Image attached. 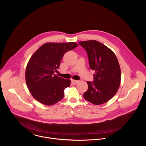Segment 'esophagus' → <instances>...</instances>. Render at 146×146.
I'll return each mask as SVG.
<instances>
[{
  "instance_id": "34e87169",
  "label": "esophagus",
  "mask_w": 146,
  "mask_h": 146,
  "mask_svg": "<svg viewBox=\"0 0 146 146\" xmlns=\"http://www.w3.org/2000/svg\"><path fill=\"white\" fill-rule=\"evenodd\" d=\"M72 82L73 84H77L78 82H79V81L74 80H72Z\"/></svg>"
}]
</instances>
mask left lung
<instances>
[{
  "label": "left lung",
  "mask_w": 146,
  "mask_h": 146,
  "mask_svg": "<svg viewBox=\"0 0 146 146\" xmlns=\"http://www.w3.org/2000/svg\"><path fill=\"white\" fill-rule=\"evenodd\" d=\"M88 54L90 67L95 70L94 81H87L88 90L83 96L95 105H102L117 93L121 82V69L112 50L96 40L80 41Z\"/></svg>",
  "instance_id": "obj_1"
}]
</instances>
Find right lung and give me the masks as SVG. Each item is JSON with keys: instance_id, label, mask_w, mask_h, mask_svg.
Segmentation results:
<instances>
[{"instance_id": "add662e5", "label": "right lung", "mask_w": 146, "mask_h": 146, "mask_svg": "<svg viewBox=\"0 0 146 146\" xmlns=\"http://www.w3.org/2000/svg\"><path fill=\"white\" fill-rule=\"evenodd\" d=\"M78 46L75 42L47 43L31 57L27 66L25 80L33 97L40 103L51 106L62 100L70 80L54 73L59 69L64 54Z\"/></svg>"}]
</instances>
